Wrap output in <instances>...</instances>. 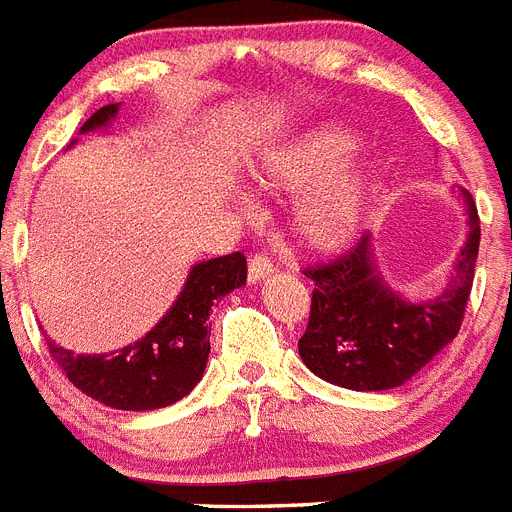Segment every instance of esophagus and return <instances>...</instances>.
<instances>
[{
    "label": "esophagus",
    "mask_w": 512,
    "mask_h": 512,
    "mask_svg": "<svg viewBox=\"0 0 512 512\" xmlns=\"http://www.w3.org/2000/svg\"><path fill=\"white\" fill-rule=\"evenodd\" d=\"M273 270H275V265H273V260H270V257L252 255L250 257V268H247V275H250L252 283H257V281H262V278H268Z\"/></svg>",
    "instance_id": "esophagus-1"
}]
</instances>
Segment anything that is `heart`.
I'll list each match as a JSON object with an SVG mask.
<instances>
[{
  "label": "heart",
  "instance_id": "obj_1",
  "mask_svg": "<svg viewBox=\"0 0 512 512\" xmlns=\"http://www.w3.org/2000/svg\"><path fill=\"white\" fill-rule=\"evenodd\" d=\"M353 141L348 128H317L270 149L252 170V182L268 195H296L315 188L301 198L293 213V231L306 250H342L361 224L373 182L371 164L355 159L336 169L353 149Z\"/></svg>",
  "mask_w": 512,
  "mask_h": 512
}]
</instances>
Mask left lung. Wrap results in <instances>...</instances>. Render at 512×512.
Masks as SVG:
<instances>
[{
  "instance_id": "obj_1",
  "label": "left lung",
  "mask_w": 512,
  "mask_h": 512,
  "mask_svg": "<svg viewBox=\"0 0 512 512\" xmlns=\"http://www.w3.org/2000/svg\"><path fill=\"white\" fill-rule=\"evenodd\" d=\"M466 206L469 239L453 281L433 301L407 304L381 283L368 234L332 260L304 268L314 281L309 324L299 340L309 371L345 389H394L459 335L479 252V216L471 195Z\"/></svg>"
}]
</instances>
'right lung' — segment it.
I'll return each mask as SVG.
<instances>
[{
  "label": "right lung",
  "mask_w": 512,
  "mask_h": 512,
  "mask_svg": "<svg viewBox=\"0 0 512 512\" xmlns=\"http://www.w3.org/2000/svg\"><path fill=\"white\" fill-rule=\"evenodd\" d=\"M115 113L118 105H105L84 121L82 131L105 126ZM244 281L247 260L242 252L198 262L172 309L139 342L110 355H74L48 340V353L87 397L115 410H159L175 404L201 381L211 353L208 311L213 301Z\"/></svg>",
  "instance_id": "add662e5"
}]
</instances>
